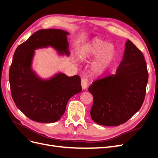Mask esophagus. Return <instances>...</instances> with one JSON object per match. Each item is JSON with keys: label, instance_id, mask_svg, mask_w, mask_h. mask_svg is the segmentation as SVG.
Here are the masks:
<instances>
[{"label": "esophagus", "instance_id": "34e87169", "mask_svg": "<svg viewBox=\"0 0 158 158\" xmlns=\"http://www.w3.org/2000/svg\"><path fill=\"white\" fill-rule=\"evenodd\" d=\"M88 84H89L88 80L86 78H82V81H81V85H82V89H86Z\"/></svg>", "mask_w": 158, "mask_h": 158}]
</instances>
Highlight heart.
<instances>
[{"instance_id":"heart-1","label":"heart","mask_w":158,"mask_h":158,"mask_svg":"<svg viewBox=\"0 0 158 158\" xmlns=\"http://www.w3.org/2000/svg\"><path fill=\"white\" fill-rule=\"evenodd\" d=\"M117 55V49L112 43H107L99 37H94L83 45L78 51L82 60L95 57L90 64V69L94 74L105 73L111 65Z\"/></svg>"}]
</instances>
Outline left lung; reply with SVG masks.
<instances>
[{
  "instance_id": "8db88e82",
  "label": "left lung",
  "mask_w": 158,
  "mask_h": 158,
  "mask_svg": "<svg viewBox=\"0 0 158 158\" xmlns=\"http://www.w3.org/2000/svg\"><path fill=\"white\" fill-rule=\"evenodd\" d=\"M148 80L144 55L128 40L116 73L95 81L88 88L94 97L92 120L108 127L127 122L142 106Z\"/></svg>"
}]
</instances>
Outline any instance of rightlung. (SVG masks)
<instances>
[{"label":"right lung","instance_id":"1","mask_svg":"<svg viewBox=\"0 0 158 158\" xmlns=\"http://www.w3.org/2000/svg\"><path fill=\"white\" fill-rule=\"evenodd\" d=\"M59 29L40 30L19 45L9 71L12 97L17 107L33 121L45 123L59 121L70 98L82 92L78 75L57 73L47 79L40 78L32 69L35 50L53 48L58 55H70L67 36Z\"/></svg>","mask_w":158,"mask_h":158}]
</instances>
